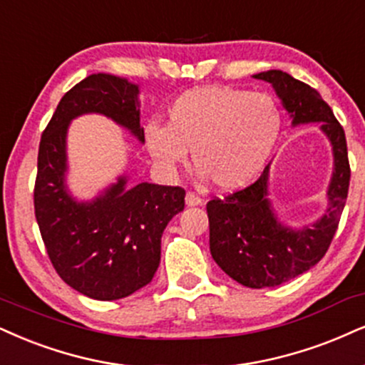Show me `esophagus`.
<instances>
[{
    "instance_id": "34e87169",
    "label": "esophagus",
    "mask_w": 365,
    "mask_h": 365,
    "mask_svg": "<svg viewBox=\"0 0 365 365\" xmlns=\"http://www.w3.org/2000/svg\"><path fill=\"white\" fill-rule=\"evenodd\" d=\"M186 205L187 206H197V205H201V197L197 196V195H195V192H187L186 195Z\"/></svg>"
}]
</instances>
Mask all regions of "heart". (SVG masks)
I'll use <instances>...</instances> for the list:
<instances>
[{
  "mask_svg": "<svg viewBox=\"0 0 365 365\" xmlns=\"http://www.w3.org/2000/svg\"><path fill=\"white\" fill-rule=\"evenodd\" d=\"M168 125L145 127L148 154L174 174L192 150L195 168L220 191H238L262 173L282 128L269 94L230 86H201L182 93L168 110Z\"/></svg>",
  "mask_w": 365,
  "mask_h": 365,
  "instance_id": "b5f03b06",
  "label": "heart"
}]
</instances>
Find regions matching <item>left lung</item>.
Listing matches in <instances>:
<instances>
[{"instance_id": "left-lung-1", "label": "left lung", "mask_w": 365, "mask_h": 365, "mask_svg": "<svg viewBox=\"0 0 365 365\" xmlns=\"http://www.w3.org/2000/svg\"><path fill=\"white\" fill-rule=\"evenodd\" d=\"M254 78L274 88L292 127L318 123L334 154L327 211L313 223L296 228L279 220L269 197L271 164L249 187L206 205L211 257L233 281L262 289L309 271L327 254L347 201L350 165L344 128L317 89L277 69L254 74Z\"/></svg>"}]
</instances>
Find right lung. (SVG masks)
I'll list each match as a JSON object with an SVG mask.
<instances>
[{"mask_svg":"<svg viewBox=\"0 0 365 365\" xmlns=\"http://www.w3.org/2000/svg\"><path fill=\"white\" fill-rule=\"evenodd\" d=\"M140 86L98 73L69 89L43 130L34 203L51 262L66 284L98 301L127 298L152 281L160 262V238L184 210L181 187L140 182L121 174L93 200L67 186V132L83 115H103L140 143Z\"/></svg>","mask_w":365,"mask_h":365,"instance_id":"add662e5","label":"right lung"}]
</instances>
